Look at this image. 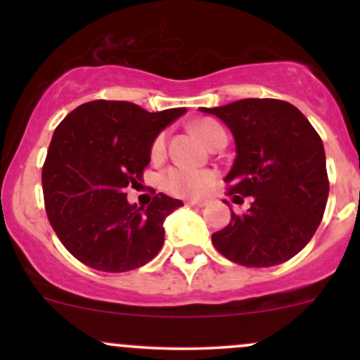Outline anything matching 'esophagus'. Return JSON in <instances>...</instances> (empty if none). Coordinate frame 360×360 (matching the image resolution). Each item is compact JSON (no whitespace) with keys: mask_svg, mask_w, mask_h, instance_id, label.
I'll return each mask as SVG.
<instances>
[{"mask_svg":"<svg viewBox=\"0 0 360 360\" xmlns=\"http://www.w3.org/2000/svg\"><path fill=\"white\" fill-rule=\"evenodd\" d=\"M188 206H194V208H203V206H206V201L191 200V201H188Z\"/></svg>","mask_w":360,"mask_h":360,"instance_id":"esophagus-1","label":"esophagus"}]
</instances>
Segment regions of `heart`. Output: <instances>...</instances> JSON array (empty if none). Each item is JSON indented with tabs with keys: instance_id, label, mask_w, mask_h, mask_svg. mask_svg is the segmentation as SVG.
<instances>
[{
	"instance_id": "heart-1",
	"label": "heart",
	"mask_w": 360,
	"mask_h": 360,
	"mask_svg": "<svg viewBox=\"0 0 360 360\" xmlns=\"http://www.w3.org/2000/svg\"><path fill=\"white\" fill-rule=\"evenodd\" d=\"M196 130L203 137L210 146H213L220 137H226V130L220 123L214 120H201L196 125ZM167 147V131H160L154 139L150 146V155L154 159H159L166 154ZM214 183V174L212 171H205V169H194L177 164V166L169 167L162 174V188L166 191L176 194V196H200L208 191Z\"/></svg>"
}]
</instances>
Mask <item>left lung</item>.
<instances>
[{
  "label": "left lung",
  "instance_id": "8db88e82",
  "mask_svg": "<svg viewBox=\"0 0 360 360\" xmlns=\"http://www.w3.org/2000/svg\"><path fill=\"white\" fill-rule=\"evenodd\" d=\"M226 123L237 146L225 177L233 203L250 196L245 213L232 212L212 235L223 257L245 267L278 266L295 257L323 218L330 183L320 135L291 103L247 98L201 108Z\"/></svg>",
  "mask_w": 360,
  "mask_h": 360
}]
</instances>
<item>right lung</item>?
I'll use <instances>...</instances> for the list:
<instances>
[{"instance_id":"1","label":"right lung","mask_w":360,"mask_h":360,"mask_svg":"<svg viewBox=\"0 0 360 360\" xmlns=\"http://www.w3.org/2000/svg\"><path fill=\"white\" fill-rule=\"evenodd\" d=\"M184 113H148L134 103L96 100L77 106L56 128L42 167L45 212L79 262L127 272L162 249V223L183 203L159 193L139 208L128 205L125 188L139 184L154 139Z\"/></svg>"}]
</instances>
